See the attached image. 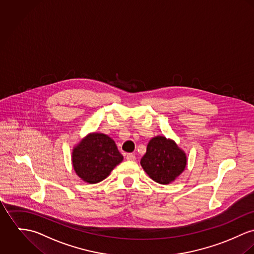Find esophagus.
<instances>
[{
	"label": "esophagus",
	"mask_w": 254,
	"mask_h": 254,
	"mask_svg": "<svg viewBox=\"0 0 254 254\" xmlns=\"http://www.w3.org/2000/svg\"><path fill=\"white\" fill-rule=\"evenodd\" d=\"M127 160H128V161H135V160H136V157H135L133 154L129 153V154L127 155Z\"/></svg>",
	"instance_id": "esophagus-1"
}]
</instances>
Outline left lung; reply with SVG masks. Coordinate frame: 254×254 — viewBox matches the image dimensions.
<instances>
[{"instance_id":"8db88e82","label":"left lung","mask_w":254,"mask_h":254,"mask_svg":"<svg viewBox=\"0 0 254 254\" xmlns=\"http://www.w3.org/2000/svg\"><path fill=\"white\" fill-rule=\"evenodd\" d=\"M140 165L152 180L168 185L184 171L187 156L175 141L158 135L149 141Z\"/></svg>"}]
</instances>
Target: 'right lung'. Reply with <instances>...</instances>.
I'll return each mask as SVG.
<instances>
[{
	"instance_id": "right-lung-1",
	"label": "right lung",
	"mask_w": 254,
	"mask_h": 254,
	"mask_svg": "<svg viewBox=\"0 0 254 254\" xmlns=\"http://www.w3.org/2000/svg\"><path fill=\"white\" fill-rule=\"evenodd\" d=\"M124 160L115 141L107 134L90 132L72 151V165L86 183L95 184L109 176Z\"/></svg>"
}]
</instances>
